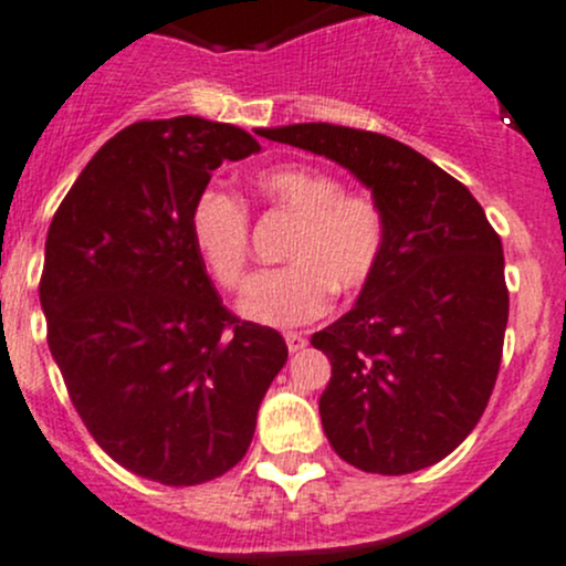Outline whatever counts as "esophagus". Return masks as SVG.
<instances>
[{"instance_id":"esophagus-1","label":"esophagus","mask_w":566,"mask_h":566,"mask_svg":"<svg viewBox=\"0 0 566 566\" xmlns=\"http://www.w3.org/2000/svg\"><path fill=\"white\" fill-rule=\"evenodd\" d=\"M284 342H287V349L290 353H301L303 347H306V336H303V333H295V331H290V333H284Z\"/></svg>"}]
</instances>
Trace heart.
Here are the masks:
<instances>
[{
    "label": "heart",
    "mask_w": 566,
    "mask_h": 566,
    "mask_svg": "<svg viewBox=\"0 0 566 566\" xmlns=\"http://www.w3.org/2000/svg\"><path fill=\"white\" fill-rule=\"evenodd\" d=\"M260 195L295 219L284 247L290 265L249 282L241 312L271 328H295L323 317L333 290L355 295L368 287L388 247V219L371 192L344 189L338 176L312 165H279L258 176ZM189 235L213 282L241 290L249 273V206L228 189H200L189 208Z\"/></svg>",
    "instance_id": "1"
}]
</instances>
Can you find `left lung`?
I'll return each instance as SVG.
<instances>
[{
  "mask_svg": "<svg viewBox=\"0 0 566 566\" xmlns=\"http://www.w3.org/2000/svg\"><path fill=\"white\" fill-rule=\"evenodd\" d=\"M263 135L353 170L388 219L377 276L312 336L331 360L319 396L331 448L374 474L442 461L483 418L496 385L510 314L502 238L458 178L388 135L336 124Z\"/></svg>",
  "mask_w": 566,
  "mask_h": 566,
  "instance_id": "8db88e82",
  "label": "left lung"
}]
</instances>
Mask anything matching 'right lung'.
I'll list each match as a JSON object with an SVG mask.
<instances>
[{"label": "right lung", "mask_w": 566, "mask_h": 566, "mask_svg": "<svg viewBox=\"0 0 566 566\" xmlns=\"http://www.w3.org/2000/svg\"><path fill=\"white\" fill-rule=\"evenodd\" d=\"M254 151L233 124L135 122L94 154L48 228L40 303L70 401L113 461L154 483L230 472L287 360L276 331L224 306L189 235L211 170Z\"/></svg>", "instance_id": "right-lung-1"}]
</instances>
